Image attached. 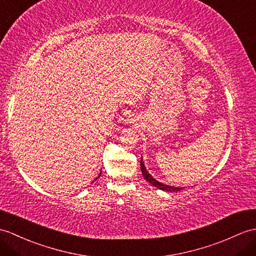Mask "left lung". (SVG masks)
<instances>
[{"instance_id":"1","label":"left lung","mask_w":256,"mask_h":256,"mask_svg":"<svg viewBox=\"0 0 256 256\" xmlns=\"http://www.w3.org/2000/svg\"><path fill=\"white\" fill-rule=\"evenodd\" d=\"M140 170H142V176L145 178V180L150 182L152 186H156L159 190H162V191H168V192H179L182 190V188H178V186H167V184H164L162 182L157 181L155 178H154L150 172L146 170V167L144 162H142V158H140Z\"/></svg>"}]
</instances>
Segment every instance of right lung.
Here are the masks:
<instances>
[{"label":"right lung","mask_w":256,"mask_h":256,"mask_svg":"<svg viewBox=\"0 0 256 256\" xmlns=\"http://www.w3.org/2000/svg\"><path fill=\"white\" fill-rule=\"evenodd\" d=\"M101 176V172H100V174H99V176H98V178H99V176ZM98 178H96V179H94V181H96V180H97V179H98Z\"/></svg>","instance_id":"right-lung-1"}]
</instances>
